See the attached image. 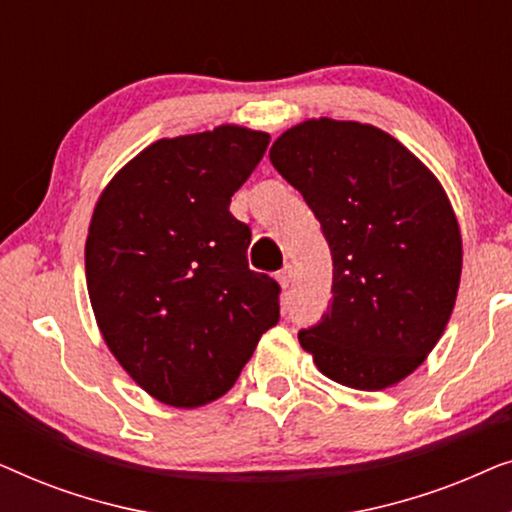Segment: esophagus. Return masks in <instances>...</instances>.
Returning <instances> with one entry per match:
<instances>
[{
	"label": "esophagus",
	"instance_id": "esophagus-1",
	"mask_svg": "<svg viewBox=\"0 0 512 512\" xmlns=\"http://www.w3.org/2000/svg\"><path fill=\"white\" fill-rule=\"evenodd\" d=\"M277 279H279V284L284 286V289H289L291 282H293V265H291V263H286L284 268L277 272Z\"/></svg>",
	"mask_w": 512,
	"mask_h": 512
}]
</instances>
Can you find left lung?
<instances>
[{
    "label": "left lung",
    "instance_id": "left-lung-1",
    "mask_svg": "<svg viewBox=\"0 0 512 512\" xmlns=\"http://www.w3.org/2000/svg\"><path fill=\"white\" fill-rule=\"evenodd\" d=\"M270 160L319 219L333 258V296L300 345L345 387L401 382L457 300L461 233L443 186L401 142L354 121L300 123Z\"/></svg>",
    "mask_w": 512,
    "mask_h": 512
}]
</instances>
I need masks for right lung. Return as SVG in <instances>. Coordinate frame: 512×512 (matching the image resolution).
I'll return each instance as SVG.
<instances>
[{
    "label": "right lung",
    "instance_id": "add662e5",
    "mask_svg": "<svg viewBox=\"0 0 512 512\" xmlns=\"http://www.w3.org/2000/svg\"><path fill=\"white\" fill-rule=\"evenodd\" d=\"M270 135L237 125L160 139L97 200L86 279L111 354L174 408L226 394L279 321V286L247 261L251 228L230 198Z\"/></svg>",
    "mask_w": 512,
    "mask_h": 512
}]
</instances>
